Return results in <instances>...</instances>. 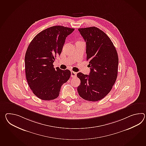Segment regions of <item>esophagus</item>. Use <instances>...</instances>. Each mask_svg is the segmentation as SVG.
<instances>
[{"label":"esophagus","mask_w":146,"mask_h":146,"mask_svg":"<svg viewBox=\"0 0 146 146\" xmlns=\"http://www.w3.org/2000/svg\"><path fill=\"white\" fill-rule=\"evenodd\" d=\"M77 75V73L75 72H71V77L72 78H75L76 77Z\"/></svg>","instance_id":"esophagus-1"}]
</instances>
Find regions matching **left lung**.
Returning a JSON list of instances; mask_svg holds the SVG:
<instances>
[{"label": "left lung", "instance_id": "8db88e82", "mask_svg": "<svg viewBox=\"0 0 146 146\" xmlns=\"http://www.w3.org/2000/svg\"><path fill=\"white\" fill-rule=\"evenodd\" d=\"M78 30L86 42V60L91 68L88 75L77 74L81 80L78 93L85 100L100 101L110 92L117 78L116 49L107 35L97 27Z\"/></svg>", "mask_w": 146, "mask_h": 146}]
</instances>
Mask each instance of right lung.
<instances>
[{
	"mask_svg": "<svg viewBox=\"0 0 146 146\" xmlns=\"http://www.w3.org/2000/svg\"><path fill=\"white\" fill-rule=\"evenodd\" d=\"M74 30L63 26H53L39 33L30 42L25 55L27 81L33 94L44 101L58 97L62 85L71 76L68 70L53 65L62 52L66 38Z\"/></svg>",
	"mask_w": 146,
	"mask_h": 146,
	"instance_id": "obj_1",
	"label": "right lung"
}]
</instances>
